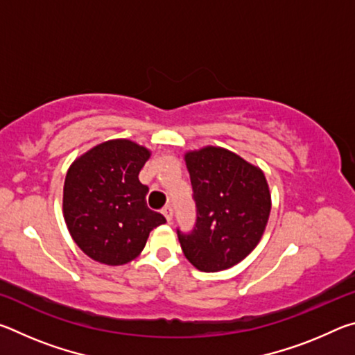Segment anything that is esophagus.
<instances>
[{
  "instance_id": "34e87169",
  "label": "esophagus",
  "mask_w": 355,
  "mask_h": 355,
  "mask_svg": "<svg viewBox=\"0 0 355 355\" xmlns=\"http://www.w3.org/2000/svg\"><path fill=\"white\" fill-rule=\"evenodd\" d=\"M163 214H164V218H166L167 222H172V218H173V209H172V207H166V208L163 209Z\"/></svg>"
}]
</instances>
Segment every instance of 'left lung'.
Listing matches in <instances>:
<instances>
[{
	"mask_svg": "<svg viewBox=\"0 0 355 355\" xmlns=\"http://www.w3.org/2000/svg\"><path fill=\"white\" fill-rule=\"evenodd\" d=\"M197 222L178 241L192 266L218 272L243 261L257 248L271 213V192L260 167L222 147L184 153Z\"/></svg>",
	"mask_w": 355,
	"mask_h": 355,
	"instance_id": "8db88e82",
	"label": "left lung"
}]
</instances>
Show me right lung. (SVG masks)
<instances>
[{
  "label": "right lung",
  "mask_w": 355,
  "mask_h": 355,
  "mask_svg": "<svg viewBox=\"0 0 355 355\" xmlns=\"http://www.w3.org/2000/svg\"><path fill=\"white\" fill-rule=\"evenodd\" d=\"M148 148L130 139H111L87 150L69 167L62 213L71 238L89 258L122 266L141 254L163 214L147 207L148 188L139 172Z\"/></svg>",
  "instance_id": "1"
}]
</instances>
